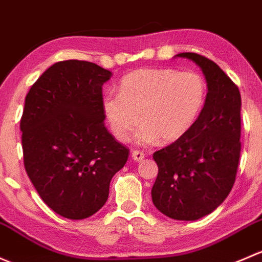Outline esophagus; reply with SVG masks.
Returning <instances> with one entry per match:
<instances>
[{
    "mask_svg": "<svg viewBox=\"0 0 262 262\" xmlns=\"http://www.w3.org/2000/svg\"><path fill=\"white\" fill-rule=\"evenodd\" d=\"M131 156H132V159H134L135 161H141L142 159L145 158V154L142 152V151H140V150H134V151H132Z\"/></svg>",
    "mask_w": 262,
    "mask_h": 262,
    "instance_id": "34e87169",
    "label": "esophagus"
}]
</instances>
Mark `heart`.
<instances>
[{
	"label": "heart",
	"instance_id": "heart-1",
	"mask_svg": "<svg viewBox=\"0 0 262 262\" xmlns=\"http://www.w3.org/2000/svg\"><path fill=\"white\" fill-rule=\"evenodd\" d=\"M207 98L203 78L194 72L171 68L137 69L121 79L118 93H107L102 107L112 134L126 141L136 134L140 145H151L160 137L172 142L184 136L201 115Z\"/></svg>",
	"mask_w": 262,
	"mask_h": 262
}]
</instances>
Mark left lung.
<instances>
[{"label":"left lung","mask_w":262,"mask_h":262,"mask_svg":"<svg viewBox=\"0 0 262 262\" xmlns=\"http://www.w3.org/2000/svg\"><path fill=\"white\" fill-rule=\"evenodd\" d=\"M201 67L208 93L187 134L152 154L159 168L152 203L178 221H195L214 211L230 194L241 154V94L227 74L208 58L178 54Z\"/></svg>","instance_id":"8db88e82"}]
</instances>
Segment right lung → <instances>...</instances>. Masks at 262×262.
<instances>
[{
	"mask_svg": "<svg viewBox=\"0 0 262 262\" xmlns=\"http://www.w3.org/2000/svg\"><path fill=\"white\" fill-rule=\"evenodd\" d=\"M111 75L91 61H58L26 94L24 165L40 198L64 218L98 212L130 155L104 126L102 85Z\"/></svg>",
	"mask_w": 262,
	"mask_h": 262,
	"instance_id": "add662e5",
	"label": "right lung"
}]
</instances>
